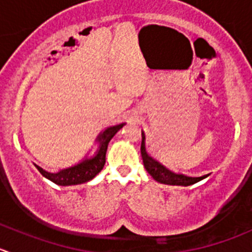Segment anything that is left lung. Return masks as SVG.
I'll use <instances>...</instances> for the list:
<instances>
[{
    "label": "left lung",
    "mask_w": 252,
    "mask_h": 252,
    "mask_svg": "<svg viewBox=\"0 0 252 252\" xmlns=\"http://www.w3.org/2000/svg\"><path fill=\"white\" fill-rule=\"evenodd\" d=\"M141 158H143L144 167L151 175V177L154 178L158 182L163 183V185H170V186H183V187H187V186L194 185V183L199 182L203 178L208 177V175H203L201 177H189V176H186L183 173H176L170 171L168 168H166L162 163L158 162V160L151 158L148 154L145 148V134L144 131H141Z\"/></svg>",
    "instance_id": "left-lung-1"
}]
</instances>
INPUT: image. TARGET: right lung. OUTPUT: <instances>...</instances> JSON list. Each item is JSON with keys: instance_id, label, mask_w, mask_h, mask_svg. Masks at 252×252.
<instances>
[{"instance_id": "add662e5", "label": "right lung", "mask_w": 252, "mask_h": 252, "mask_svg": "<svg viewBox=\"0 0 252 252\" xmlns=\"http://www.w3.org/2000/svg\"><path fill=\"white\" fill-rule=\"evenodd\" d=\"M124 126H126V123L107 126L104 130H102L97 135L96 143L98 144V149L96 150V153L92 156L86 155L84 160L70 166V167L61 168L56 172H49V171L43 170L38 165H35V167L38 168V171L44 177L59 186H75L89 182L94 176L101 172L104 163H106V153L108 143Z\"/></svg>"}]
</instances>
